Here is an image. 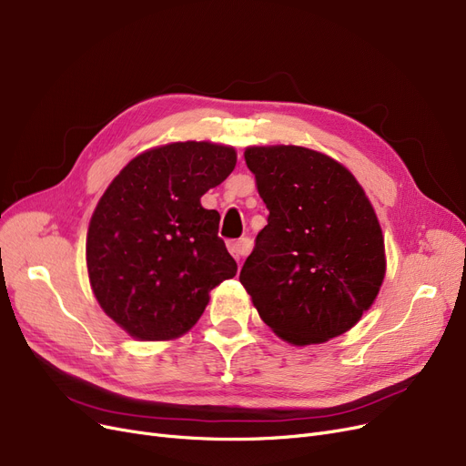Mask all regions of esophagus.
<instances>
[{
    "mask_svg": "<svg viewBox=\"0 0 466 466\" xmlns=\"http://www.w3.org/2000/svg\"><path fill=\"white\" fill-rule=\"evenodd\" d=\"M228 251L239 262L241 258H244L251 251V239L249 238H241V239L228 241Z\"/></svg>",
    "mask_w": 466,
    "mask_h": 466,
    "instance_id": "obj_1",
    "label": "esophagus"
}]
</instances>
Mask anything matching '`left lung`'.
Segmentation results:
<instances>
[{"label": "left lung", "mask_w": 466, "mask_h": 466, "mask_svg": "<svg viewBox=\"0 0 466 466\" xmlns=\"http://www.w3.org/2000/svg\"><path fill=\"white\" fill-rule=\"evenodd\" d=\"M246 164L267 204L239 272L260 319L295 347L339 337L360 321L387 270L375 209L354 175L302 147H249Z\"/></svg>", "instance_id": "8db88e82"}]
</instances>
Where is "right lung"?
<instances>
[{
    "label": "right lung",
    "mask_w": 466,
    "mask_h": 466,
    "mask_svg": "<svg viewBox=\"0 0 466 466\" xmlns=\"http://www.w3.org/2000/svg\"><path fill=\"white\" fill-rule=\"evenodd\" d=\"M236 167V150L171 143L133 157L98 199L87 230L93 293L138 340L185 335L209 291L234 278L236 260L218 232V213L199 198Z\"/></svg>",
    "instance_id": "1"
}]
</instances>
